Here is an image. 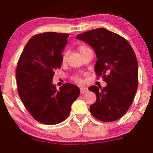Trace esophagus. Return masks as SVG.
<instances>
[{"mask_svg":"<svg viewBox=\"0 0 153 153\" xmlns=\"http://www.w3.org/2000/svg\"><path fill=\"white\" fill-rule=\"evenodd\" d=\"M88 91V89L86 87H81L80 88V93H81V94H84L85 92H87Z\"/></svg>","mask_w":153,"mask_h":153,"instance_id":"1","label":"esophagus"}]
</instances>
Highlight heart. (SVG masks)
I'll use <instances>...</instances> for the list:
<instances>
[{"instance_id": "heart-1", "label": "heart", "mask_w": 153, "mask_h": 153, "mask_svg": "<svg viewBox=\"0 0 153 153\" xmlns=\"http://www.w3.org/2000/svg\"><path fill=\"white\" fill-rule=\"evenodd\" d=\"M90 50H91V49H90L88 46H86V45H79V46L78 47V51L81 55L84 53H85L86 51H90ZM67 56H68V53H67V52H65L63 55V57H62V61H63V63L67 61ZM74 80H75V81L77 82H82V79L78 76H75L74 77Z\"/></svg>"}]
</instances>
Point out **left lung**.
I'll use <instances>...</instances> for the list:
<instances>
[{"label":"left lung","instance_id":"8db88e82","mask_svg":"<svg viewBox=\"0 0 153 153\" xmlns=\"http://www.w3.org/2000/svg\"><path fill=\"white\" fill-rule=\"evenodd\" d=\"M76 38L94 49L95 73L107 82L103 88H88L97 95L90 112L103 122L119 120L132 104L138 89V66L133 48L125 38L105 28L88 31Z\"/></svg>","mask_w":153,"mask_h":153}]
</instances>
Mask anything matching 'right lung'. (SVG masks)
Returning a JSON list of instances; mask_svg holds the SVG:
<instances>
[{
    "label": "right lung",
    "instance_id": "1",
    "mask_svg": "<svg viewBox=\"0 0 153 153\" xmlns=\"http://www.w3.org/2000/svg\"><path fill=\"white\" fill-rule=\"evenodd\" d=\"M69 33L45 32L28 41L17 63L18 94L33 119L46 125L66 120L79 88L66 83L56 90L53 84L55 71L62 64V53Z\"/></svg>",
    "mask_w": 153,
    "mask_h": 153
}]
</instances>
